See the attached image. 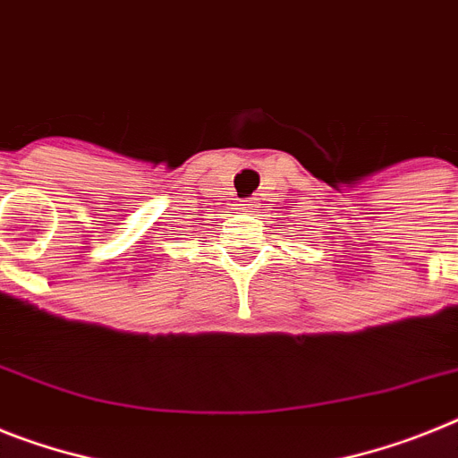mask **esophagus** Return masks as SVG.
Returning a JSON list of instances; mask_svg holds the SVG:
<instances>
[{
  "instance_id": "obj_1",
  "label": "esophagus",
  "mask_w": 458,
  "mask_h": 458,
  "mask_svg": "<svg viewBox=\"0 0 458 458\" xmlns=\"http://www.w3.org/2000/svg\"><path fill=\"white\" fill-rule=\"evenodd\" d=\"M247 209H253V205H247Z\"/></svg>"
}]
</instances>
